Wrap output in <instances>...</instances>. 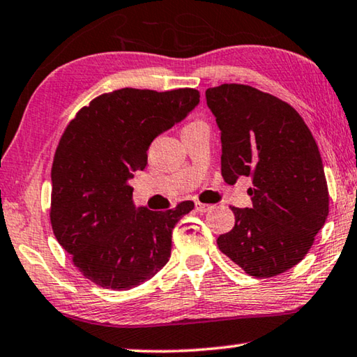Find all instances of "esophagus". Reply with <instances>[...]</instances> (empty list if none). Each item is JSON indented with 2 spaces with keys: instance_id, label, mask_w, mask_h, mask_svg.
<instances>
[{
  "instance_id": "34e87169",
  "label": "esophagus",
  "mask_w": 357,
  "mask_h": 357,
  "mask_svg": "<svg viewBox=\"0 0 357 357\" xmlns=\"http://www.w3.org/2000/svg\"><path fill=\"white\" fill-rule=\"evenodd\" d=\"M195 208H196V212L206 213V212H208L210 208H212V206H208V204H202V202H199V201H196V202H195Z\"/></svg>"
}]
</instances>
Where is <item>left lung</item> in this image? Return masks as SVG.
<instances>
[{
	"mask_svg": "<svg viewBox=\"0 0 357 357\" xmlns=\"http://www.w3.org/2000/svg\"><path fill=\"white\" fill-rule=\"evenodd\" d=\"M221 131V175L251 177V208L231 207L236 225L218 248L251 277L268 278L301 262L329 213L323 160L294 107L255 86L206 91Z\"/></svg>",
	"mask_w": 357,
	"mask_h": 357,
	"instance_id": "1",
	"label": "left lung"
}]
</instances>
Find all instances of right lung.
<instances>
[{
  "instance_id": "add662e5",
  "label": "right lung",
  "mask_w": 357,
  "mask_h": 357,
  "mask_svg": "<svg viewBox=\"0 0 357 357\" xmlns=\"http://www.w3.org/2000/svg\"><path fill=\"white\" fill-rule=\"evenodd\" d=\"M199 91L121 89L82 107L64 130L52 165L50 223L82 275L107 289L147 282L171 258L172 229L195 202L165 212L132 206L128 180L147 150L183 120Z\"/></svg>"
}]
</instances>
